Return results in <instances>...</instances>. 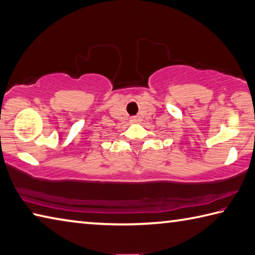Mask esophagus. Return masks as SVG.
Here are the masks:
<instances>
[{"instance_id":"esophagus-1","label":"esophagus","mask_w":255,"mask_h":255,"mask_svg":"<svg viewBox=\"0 0 255 255\" xmlns=\"http://www.w3.org/2000/svg\"><path fill=\"white\" fill-rule=\"evenodd\" d=\"M130 122L131 123H138V122H140V118L137 117V116H135V117H131L130 118Z\"/></svg>"}]
</instances>
